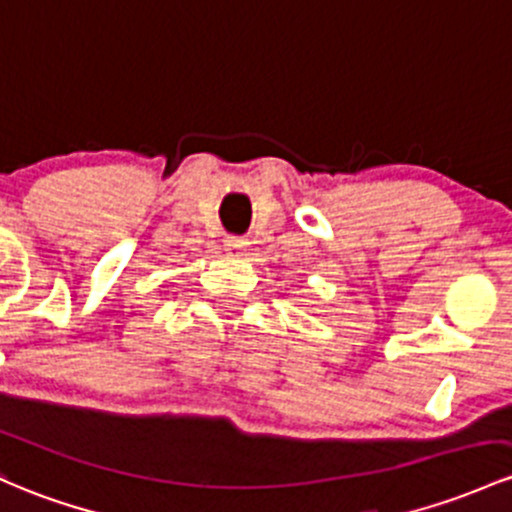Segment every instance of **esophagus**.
I'll list each match as a JSON object with an SVG mask.
<instances>
[{"instance_id": "esophagus-1", "label": "esophagus", "mask_w": 512, "mask_h": 512, "mask_svg": "<svg viewBox=\"0 0 512 512\" xmlns=\"http://www.w3.org/2000/svg\"><path fill=\"white\" fill-rule=\"evenodd\" d=\"M223 242H225V252H228V255H240V252L247 247V240L238 238V235H230V238H225Z\"/></svg>"}]
</instances>
